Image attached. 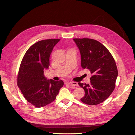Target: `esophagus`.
<instances>
[{
	"instance_id": "esophagus-1",
	"label": "esophagus",
	"mask_w": 135,
	"mask_h": 135,
	"mask_svg": "<svg viewBox=\"0 0 135 135\" xmlns=\"http://www.w3.org/2000/svg\"><path fill=\"white\" fill-rule=\"evenodd\" d=\"M67 83H68V84H70L72 85L73 86H78V84L77 82H74V81H70V82H68Z\"/></svg>"
}]
</instances>
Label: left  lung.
I'll use <instances>...</instances> for the list:
<instances>
[{
	"label": "left lung",
	"instance_id": "obj_1",
	"mask_svg": "<svg viewBox=\"0 0 135 135\" xmlns=\"http://www.w3.org/2000/svg\"><path fill=\"white\" fill-rule=\"evenodd\" d=\"M81 55V66L93 74L90 83H78L85 91L80 100L89 105L105 101L112 93L118 75L114 59L108 50L99 41L89 38L73 39Z\"/></svg>",
	"mask_w": 135,
	"mask_h": 135
}]
</instances>
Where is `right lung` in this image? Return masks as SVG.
Masks as SVG:
<instances>
[{
    "instance_id": "add662e5",
    "label": "right lung",
    "mask_w": 135,
    "mask_h": 135,
    "mask_svg": "<svg viewBox=\"0 0 135 135\" xmlns=\"http://www.w3.org/2000/svg\"><path fill=\"white\" fill-rule=\"evenodd\" d=\"M60 40L46 39L37 42L25 54L21 63L17 85L26 100L37 108L51 103L63 85L62 80H47L44 75L50 66L54 47Z\"/></svg>"
}]
</instances>
